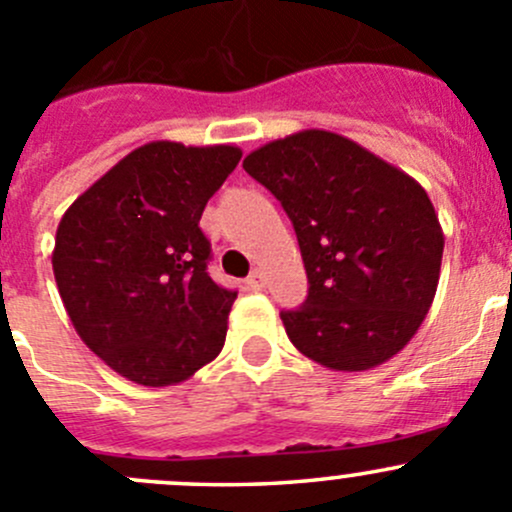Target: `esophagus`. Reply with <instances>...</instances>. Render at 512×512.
Masks as SVG:
<instances>
[{"label": "esophagus", "mask_w": 512, "mask_h": 512, "mask_svg": "<svg viewBox=\"0 0 512 512\" xmlns=\"http://www.w3.org/2000/svg\"><path fill=\"white\" fill-rule=\"evenodd\" d=\"M247 287L255 289V292H260V289H265V287H267V277H265V272H260V270L252 272V275L247 277Z\"/></svg>", "instance_id": "obj_1"}]
</instances>
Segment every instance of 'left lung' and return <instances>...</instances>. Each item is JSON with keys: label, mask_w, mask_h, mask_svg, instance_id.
I'll return each instance as SVG.
<instances>
[{"label": "left lung", "mask_w": 512, "mask_h": 512, "mask_svg": "<svg viewBox=\"0 0 512 512\" xmlns=\"http://www.w3.org/2000/svg\"><path fill=\"white\" fill-rule=\"evenodd\" d=\"M242 168L282 203L309 294L282 312L289 342L334 371L399 354L436 297L443 230L426 190L339 133L307 128L265 143Z\"/></svg>", "instance_id": "1"}]
</instances>
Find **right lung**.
<instances>
[{
  "label": "right lung",
  "mask_w": 512,
  "mask_h": 512,
  "mask_svg": "<svg viewBox=\"0 0 512 512\" xmlns=\"http://www.w3.org/2000/svg\"><path fill=\"white\" fill-rule=\"evenodd\" d=\"M237 146L153 141L118 160L56 227V287L81 342L141 386H173L215 359L237 292L208 275L200 215Z\"/></svg>",
  "instance_id": "add662e5"
}]
</instances>
